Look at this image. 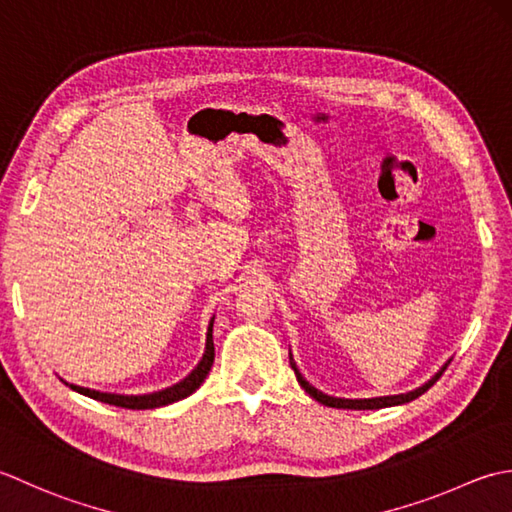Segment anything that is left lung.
<instances>
[{"mask_svg":"<svg viewBox=\"0 0 512 512\" xmlns=\"http://www.w3.org/2000/svg\"><path fill=\"white\" fill-rule=\"evenodd\" d=\"M289 360H291V369H294V373H296V378H298V384L302 389H305L311 398H314L316 402H320V404H325V406H333V409H353V411H367V409H384V406H398V404H406V402H411V400H415V398H420V395L424 393V391H429L433 384L437 382V378H440V375L444 373V369L448 367V362L444 364V367L437 371L433 378L429 380V382H424L422 387H417V389H413V391H409V393H400V395H382V398H356V400H351V398H333V395H327V393H322V391H318L314 384H309L305 378H302V373L298 371V367H296V362H294V356H291L289 353Z\"/></svg>","mask_w":512,"mask_h":512,"instance_id":"8db88e82","label":"left lung"}]
</instances>
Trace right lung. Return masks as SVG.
Wrapping results in <instances>:
<instances>
[{
  "instance_id": "obj_1",
  "label": "right lung",
  "mask_w": 512,
  "mask_h": 512,
  "mask_svg": "<svg viewBox=\"0 0 512 512\" xmlns=\"http://www.w3.org/2000/svg\"><path fill=\"white\" fill-rule=\"evenodd\" d=\"M212 327H214V316L210 320V325H207V333H205V351H203V358L198 360L196 367L185 375L183 380H179L176 384L168 389H161V391H154V393H141V395H125V393H106V391H97V389H88V387H79V384H70L66 382L72 391H77L81 395H88L92 400H99L103 404H114V406H121V409H134V411H141V409H159V406H168L172 402H179L187 395H192L198 387H201L203 380L207 378V373H210L212 364H214V338H212Z\"/></svg>"
}]
</instances>
